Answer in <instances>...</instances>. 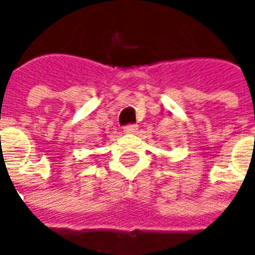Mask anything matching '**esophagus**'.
<instances>
[{
  "label": "esophagus",
  "mask_w": 255,
  "mask_h": 255,
  "mask_svg": "<svg viewBox=\"0 0 255 255\" xmlns=\"http://www.w3.org/2000/svg\"><path fill=\"white\" fill-rule=\"evenodd\" d=\"M136 129H138V126H136V124H128L127 127H124V132L133 133L136 132Z\"/></svg>",
  "instance_id": "34e87169"
}]
</instances>
